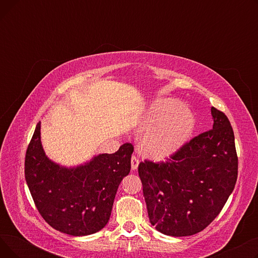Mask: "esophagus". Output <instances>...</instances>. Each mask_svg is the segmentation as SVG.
Returning a JSON list of instances; mask_svg holds the SVG:
<instances>
[{
  "label": "esophagus",
  "mask_w": 258,
  "mask_h": 258,
  "mask_svg": "<svg viewBox=\"0 0 258 258\" xmlns=\"http://www.w3.org/2000/svg\"><path fill=\"white\" fill-rule=\"evenodd\" d=\"M131 164H132V169L136 170L139 165V159L136 156H133L131 159Z\"/></svg>",
  "instance_id": "obj_1"
}]
</instances>
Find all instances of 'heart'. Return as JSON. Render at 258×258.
Masks as SVG:
<instances>
[{"label": "heart", "instance_id": "1", "mask_svg": "<svg viewBox=\"0 0 258 258\" xmlns=\"http://www.w3.org/2000/svg\"><path fill=\"white\" fill-rule=\"evenodd\" d=\"M145 133L141 153L154 160H163L187 142L195 128V117L189 108L174 99L155 102L139 125Z\"/></svg>", "mask_w": 258, "mask_h": 258}]
</instances>
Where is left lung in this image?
<instances>
[{"label":"left lung","mask_w":258,"mask_h":258,"mask_svg":"<svg viewBox=\"0 0 258 258\" xmlns=\"http://www.w3.org/2000/svg\"><path fill=\"white\" fill-rule=\"evenodd\" d=\"M213 126L185 143L165 162L138 167L151 224L169 236L204 230L233 191L238 169L234 133L227 116L211 107Z\"/></svg>","instance_id":"obj_1"}]
</instances>
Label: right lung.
I'll use <instances>...</instances> for the list:
<instances>
[{
	"label": "right lung",
	"instance_id": "add662e5",
	"mask_svg": "<svg viewBox=\"0 0 258 258\" xmlns=\"http://www.w3.org/2000/svg\"><path fill=\"white\" fill-rule=\"evenodd\" d=\"M134 146L67 168L54 163L40 142L38 122L25 158V179L43 219L55 230L84 236L98 232L110 220L119 184L131 171Z\"/></svg>",
	"mask_w": 258,
	"mask_h": 258
}]
</instances>
